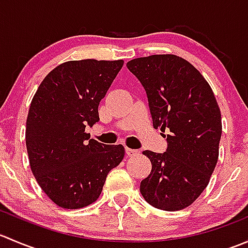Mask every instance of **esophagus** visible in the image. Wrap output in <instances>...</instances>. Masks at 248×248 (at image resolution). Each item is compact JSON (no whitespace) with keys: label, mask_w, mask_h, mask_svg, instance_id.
<instances>
[{"label":"esophagus","mask_w":248,"mask_h":248,"mask_svg":"<svg viewBox=\"0 0 248 248\" xmlns=\"http://www.w3.org/2000/svg\"><path fill=\"white\" fill-rule=\"evenodd\" d=\"M126 154H127V156H137V155L139 154V150L126 147Z\"/></svg>","instance_id":"34e87169"}]
</instances>
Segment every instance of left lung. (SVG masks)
I'll return each mask as SVG.
<instances>
[{
    "label": "left lung",
    "instance_id": "1",
    "mask_svg": "<svg viewBox=\"0 0 248 248\" xmlns=\"http://www.w3.org/2000/svg\"><path fill=\"white\" fill-rule=\"evenodd\" d=\"M127 68L146 91L155 128L167 138L166 152L146 150L152 169L140 193L157 209L177 211L204 191L218 159L221 111L211 87L188 61L176 55L131 60Z\"/></svg>",
    "mask_w": 248,
    "mask_h": 248
}]
</instances>
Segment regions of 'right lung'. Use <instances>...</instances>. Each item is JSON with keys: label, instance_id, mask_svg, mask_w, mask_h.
<instances>
[{"label": "right lung", "instance_id": "obj_1", "mask_svg": "<svg viewBox=\"0 0 248 248\" xmlns=\"http://www.w3.org/2000/svg\"><path fill=\"white\" fill-rule=\"evenodd\" d=\"M122 60L68 61L39 85L26 121L31 170L46 194L63 209H80L98 199L107 175L124 156L122 145H106L85 132L99 121L106 97Z\"/></svg>", "mask_w": 248, "mask_h": 248}]
</instances>
